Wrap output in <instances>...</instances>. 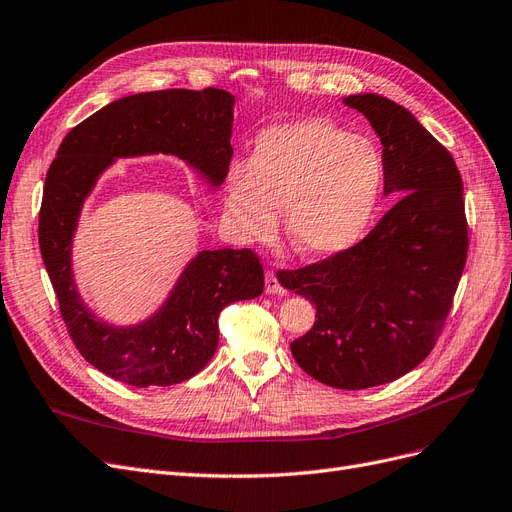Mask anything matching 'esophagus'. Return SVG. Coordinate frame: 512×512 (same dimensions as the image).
I'll list each match as a JSON object with an SVG mask.
<instances>
[{"label": "esophagus", "mask_w": 512, "mask_h": 512, "mask_svg": "<svg viewBox=\"0 0 512 512\" xmlns=\"http://www.w3.org/2000/svg\"><path fill=\"white\" fill-rule=\"evenodd\" d=\"M266 293H268V295H285V293H287L285 287L280 285L276 274H274L272 270L266 272Z\"/></svg>", "instance_id": "1"}]
</instances>
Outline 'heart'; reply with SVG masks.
Returning a JSON list of instances; mask_svg holds the SVG:
<instances>
[{"label": "heart", "instance_id": "obj_1", "mask_svg": "<svg viewBox=\"0 0 512 512\" xmlns=\"http://www.w3.org/2000/svg\"><path fill=\"white\" fill-rule=\"evenodd\" d=\"M382 179V156L371 139L310 118L263 130L251 162H232L225 208L244 236L266 238L276 227V206L285 204L295 251L329 257L365 234Z\"/></svg>", "mask_w": 512, "mask_h": 512}]
</instances>
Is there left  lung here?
I'll return each instance as SVG.
<instances>
[{
  "instance_id": "obj_1",
  "label": "left lung",
  "mask_w": 512,
  "mask_h": 512,
  "mask_svg": "<svg viewBox=\"0 0 512 512\" xmlns=\"http://www.w3.org/2000/svg\"><path fill=\"white\" fill-rule=\"evenodd\" d=\"M344 103L384 145L386 194L403 196L346 251L276 276L316 308L312 329L291 344L297 365L325 386L365 390L399 380L439 342L466 266L468 221L443 143L377 94Z\"/></svg>"
}]
</instances>
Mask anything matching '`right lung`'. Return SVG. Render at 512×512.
I'll return each mask as SVG.
<instances>
[{
  "label": "right lung",
  "mask_w": 512,
  "mask_h": 512,
  "mask_svg": "<svg viewBox=\"0 0 512 512\" xmlns=\"http://www.w3.org/2000/svg\"><path fill=\"white\" fill-rule=\"evenodd\" d=\"M234 97L219 88H170L113 101L67 132L52 160L40 206V251L73 346L113 380L147 388L181 384L211 361L219 314L263 291L251 249L202 251L164 308L147 323L113 329L94 318L71 278V236L94 179L113 160L162 151L219 185L232 160Z\"/></svg>",
  "instance_id": "obj_1"
}]
</instances>
